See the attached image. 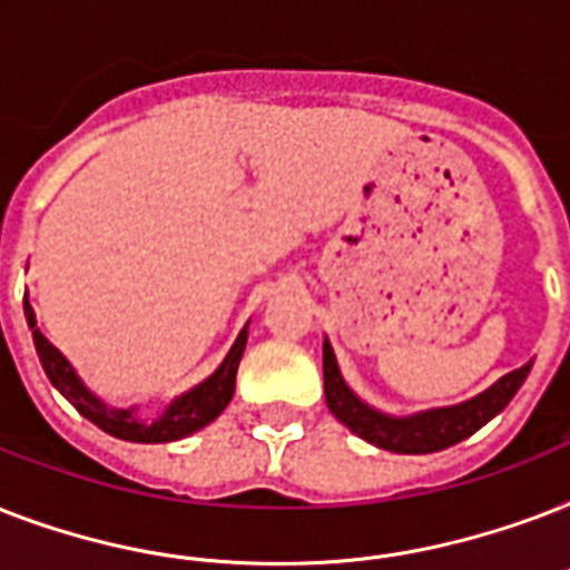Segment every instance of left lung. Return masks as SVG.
Instances as JSON below:
<instances>
[{
    "label": "left lung",
    "instance_id": "left-lung-1",
    "mask_svg": "<svg viewBox=\"0 0 570 570\" xmlns=\"http://www.w3.org/2000/svg\"><path fill=\"white\" fill-rule=\"evenodd\" d=\"M530 364L521 370L503 375V379L491 384L485 393L450 407H432V411H420L411 416H390L370 407L364 399L352 393L343 375H340L337 357L334 348L325 340L322 346V370H325V402H328L331 414L337 416L340 423L348 425L357 438L375 443L381 450L399 452V455H423V452L446 450L452 443L464 441L473 432H479L488 420H494L503 411L512 396L521 390V384L530 375Z\"/></svg>",
    "mask_w": 570,
    "mask_h": 570
}]
</instances>
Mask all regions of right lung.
Here are the masks:
<instances>
[{
    "label": "right lung",
    "instance_id": "obj_1",
    "mask_svg": "<svg viewBox=\"0 0 570 570\" xmlns=\"http://www.w3.org/2000/svg\"><path fill=\"white\" fill-rule=\"evenodd\" d=\"M22 307H26V322H29L31 337H35V348H38L40 364H43L47 379L52 381V387H56L79 414L88 416L94 425H100L102 432H109L111 438H120V441L132 443L180 441L186 434L197 432V429H204V425L213 423L215 416L230 405L233 390H236V370H239L242 352H245V343H248V325L239 331V337H236V343L230 346V352H227V357L222 361V366H218L209 379L200 381V384L191 387L189 393H183V396L174 399L171 405L163 411V416H156L154 423H145V420H138L136 416V407H109L102 399L94 396L91 390L82 384V379L76 375L70 361H67V357L38 331L29 295L22 298Z\"/></svg>",
    "mask_w": 570,
    "mask_h": 570
}]
</instances>
